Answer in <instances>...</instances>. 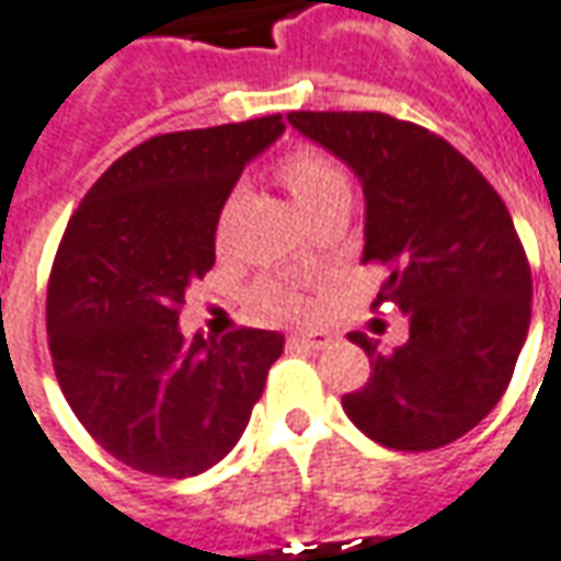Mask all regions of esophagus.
Returning <instances> with one entry per match:
<instances>
[{
	"instance_id": "obj_1",
	"label": "esophagus",
	"mask_w": 561,
	"mask_h": 561,
	"mask_svg": "<svg viewBox=\"0 0 561 561\" xmlns=\"http://www.w3.org/2000/svg\"><path fill=\"white\" fill-rule=\"evenodd\" d=\"M291 341L300 346H307V350H325L331 344V334L322 329H307V331H295L291 334Z\"/></svg>"
}]
</instances>
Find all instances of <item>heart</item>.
<instances>
[{
    "instance_id": "b5f03b06",
    "label": "heart",
    "mask_w": 561,
    "mask_h": 561,
    "mask_svg": "<svg viewBox=\"0 0 561 561\" xmlns=\"http://www.w3.org/2000/svg\"><path fill=\"white\" fill-rule=\"evenodd\" d=\"M279 178L282 184L291 190L297 208L304 215H312L316 208H322L334 199H350V186H346L341 169L331 162L329 156H322L312 147H297V150L288 152L279 162ZM236 199H239V193H232L224 205V211H220V232H227V227H230ZM257 300L266 312H276V316H300L304 312V300L288 285H279V282H264L257 288Z\"/></svg>"
}]
</instances>
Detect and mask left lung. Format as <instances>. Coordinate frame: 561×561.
<instances>
[{
    "label": "left lung",
    "mask_w": 561,
    "mask_h": 561,
    "mask_svg": "<svg viewBox=\"0 0 561 561\" xmlns=\"http://www.w3.org/2000/svg\"><path fill=\"white\" fill-rule=\"evenodd\" d=\"M341 159L365 196L362 264L387 266L377 300L409 319L392 353L353 331L371 377L344 396L368 439L430 451L485 421L513 377L531 322V270L513 217L467 156L383 113H288Z\"/></svg>",
    "instance_id": "8db88e82"
}]
</instances>
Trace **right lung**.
Masks as SVG:
<instances>
[{"mask_svg":"<svg viewBox=\"0 0 561 561\" xmlns=\"http://www.w3.org/2000/svg\"><path fill=\"white\" fill-rule=\"evenodd\" d=\"M282 116L144 140L91 186L48 279L60 390L131 470L186 479L230 455L261 399L279 331L184 337L181 304L215 264L220 211Z\"/></svg>","mask_w":561,"mask_h":561,"instance_id":"1","label":"right lung"}]
</instances>
